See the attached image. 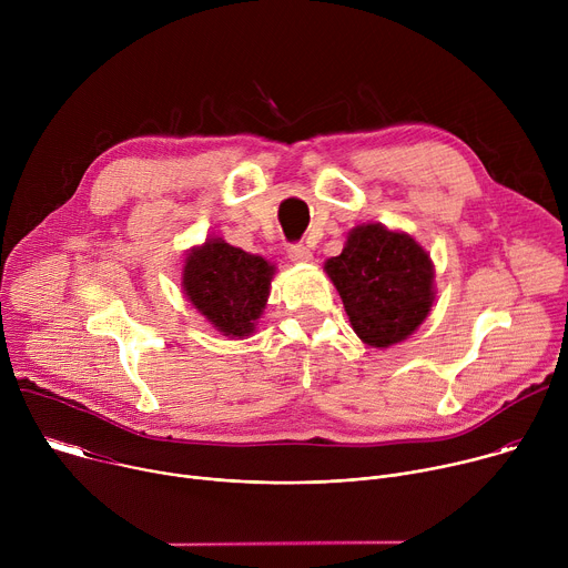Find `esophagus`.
<instances>
[{
  "instance_id": "1",
  "label": "esophagus",
  "mask_w": 568,
  "mask_h": 568,
  "mask_svg": "<svg viewBox=\"0 0 568 568\" xmlns=\"http://www.w3.org/2000/svg\"><path fill=\"white\" fill-rule=\"evenodd\" d=\"M287 256L292 263H310L312 261V252L305 245H301V242H294V245L287 247Z\"/></svg>"
}]
</instances>
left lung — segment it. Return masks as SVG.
Here are the masks:
<instances>
[{"mask_svg":"<svg viewBox=\"0 0 568 568\" xmlns=\"http://www.w3.org/2000/svg\"><path fill=\"white\" fill-rule=\"evenodd\" d=\"M353 331L362 342L386 348L407 339L434 303V265L407 233L382 224L351 231L339 256L326 263Z\"/></svg>","mask_w":568,"mask_h":568,"instance_id":"8db88e82","label":"left lung"}]
</instances>
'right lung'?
Returning a JSON list of instances; mask_svg holds the SVG:
<instances>
[{
  "label": "right lung",
  "mask_w": 568,
  "mask_h": 568,
  "mask_svg": "<svg viewBox=\"0 0 568 568\" xmlns=\"http://www.w3.org/2000/svg\"><path fill=\"white\" fill-rule=\"evenodd\" d=\"M274 267L254 254L211 237L186 258L184 292L226 337H250L263 314Z\"/></svg>",
  "instance_id": "add662e5"
}]
</instances>
